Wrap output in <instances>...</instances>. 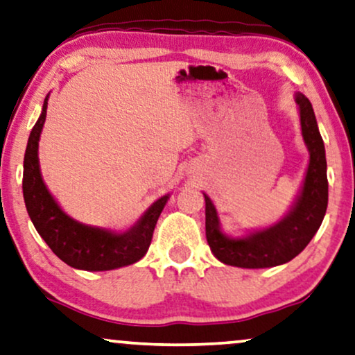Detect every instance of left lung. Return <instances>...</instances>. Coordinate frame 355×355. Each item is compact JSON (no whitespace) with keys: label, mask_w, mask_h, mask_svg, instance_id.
<instances>
[{"label":"left lung","mask_w":355,"mask_h":355,"mask_svg":"<svg viewBox=\"0 0 355 355\" xmlns=\"http://www.w3.org/2000/svg\"><path fill=\"white\" fill-rule=\"evenodd\" d=\"M300 107L302 135L310 150V164L304 188L292 211L279 224L247 239H227L219 229L216 207L206 200V239L211 252L219 261L239 268H271L295 258L323 222L328 207V177H326L324 144L316 125L313 107L309 98L297 94Z\"/></svg>","instance_id":"left-lung-1"}]
</instances>
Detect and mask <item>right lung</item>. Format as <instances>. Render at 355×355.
Listing matches in <instances>:
<instances>
[{
    "label": "right lung",
    "mask_w": 355,
    "mask_h": 355,
    "mask_svg": "<svg viewBox=\"0 0 355 355\" xmlns=\"http://www.w3.org/2000/svg\"><path fill=\"white\" fill-rule=\"evenodd\" d=\"M45 98L42 115L31 131L24 155L22 193L27 212L40 237L45 240L61 261L84 271H108L139 261L148 252L154 227L168 196H162L146 214L123 234L79 224L66 216L46 190L39 168V138L46 116Z\"/></svg>",
    "instance_id": "add662e5"
}]
</instances>
